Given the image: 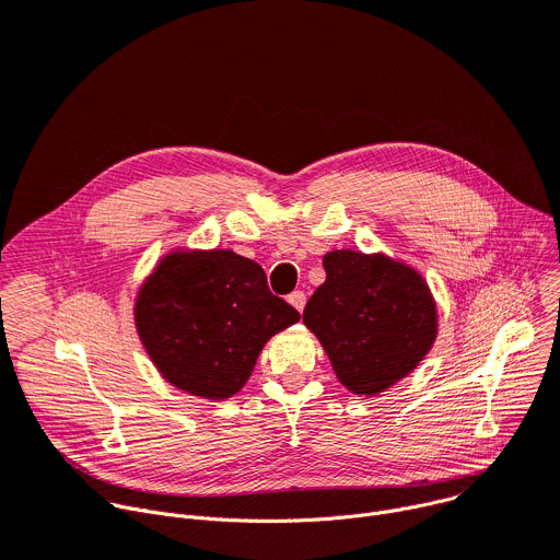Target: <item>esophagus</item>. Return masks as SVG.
<instances>
[{"label":"esophagus","instance_id":"esophagus-1","mask_svg":"<svg viewBox=\"0 0 560 560\" xmlns=\"http://www.w3.org/2000/svg\"><path fill=\"white\" fill-rule=\"evenodd\" d=\"M287 300H289V304L295 308V312L302 314V308H304V304H306V295H304L302 291H293Z\"/></svg>","mask_w":560,"mask_h":560}]
</instances>
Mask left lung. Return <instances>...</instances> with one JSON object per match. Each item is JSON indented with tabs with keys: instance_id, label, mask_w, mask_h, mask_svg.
Instances as JSON below:
<instances>
[{
	"instance_id": "obj_1",
	"label": "left lung",
	"mask_w": 560,
	"mask_h": 560,
	"mask_svg": "<svg viewBox=\"0 0 560 560\" xmlns=\"http://www.w3.org/2000/svg\"><path fill=\"white\" fill-rule=\"evenodd\" d=\"M302 323L327 351L338 381L378 396L418 366L439 336V308L424 278L385 254L338 248Z\"/></svg>"
}]
</instances>
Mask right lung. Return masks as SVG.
<instances>
[{
	"label": "right lung",
	"instance_id": "obj_1",
	"mask_svg": "<svg viewBox=\"0 0 560 560\" xmlns=\"http://www.w3.org/2000/svg\"><path fill=\"white\" fill-rule=\"evenodd\" d=\"M133 318L166 383L226 400L252 376L271 336L300 314L269 291L258 262L231 248H173L138 289Z\"/></svg>",
	"mask_w": 560,
	"mask_h": 560
}]
</instances>
